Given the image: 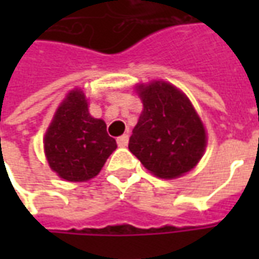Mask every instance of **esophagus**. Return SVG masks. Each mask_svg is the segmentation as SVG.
I'll return each instance as SVG.
<instances>
[{
    "instance_id": "34e87169",
    "label": "esophagus",
    "mask_w": 259,
    "mask_h": 259,
    "mask_svg": "<svg viewBox=\"0 0 259 259\" xmlns=\"http://www.w3.org/2000/svg\"><path fill=\"white\" fill-rule=\"evenodd\" d=\"M116 141H118L119 147H126L127 146V143H129V136L122 135L120 137H118V139H116Z\"/></svg>"
}]
</instances>
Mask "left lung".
I'll list each match as a JSON object with an SVG mask.
<instances>
[{
	"instance_id": "1",
	"label": "left lung",
	"mask_w": 259,
	"mask_h": 259,
	"mask_svg": "<svg viewBox=\"0 0 259 259\" xmlns=\"http://www.w3.org/2000/svg\"><path fill=\"white\" fill-rule=\"evenodd\" d=\"M139 89L144 109L130 136V152L162 179L191 170L202 157L206 137L190 101L163 81Z\"/></svg>"
}]
</instances>
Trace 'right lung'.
I'll return each mask as SVG.
<instances>
[{
  "instance_id": "1",
  "label": "right lung",
  "mask_w": 259,
  "mask_h": 259,
  "mask_svg": "<svg viewBox=\"0 0 259 259\" xmlns=\"http://www.w3.org/2000/svg\"><path fill=\"white\" fill-rule=\"evenodd\" d=\"M44 148L54 172L69 182H84L98 175L116 141L104 120L91 118L84 94L73 90L55 113Z\"/></svg>"
}]
</instances>
